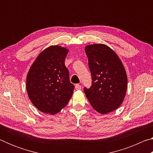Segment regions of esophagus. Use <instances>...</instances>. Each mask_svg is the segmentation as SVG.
<instances>
[{
    "mask_svg": "<svg viewBox=\"0 0 153 153\" xmlns=\"http://www.w3.org/2000/svg\"><path fill=\"white\" fill-rule=\"evenodd\" d=\"M75 88H76V90H81L82 88V86H80L79 84H76V86H75Z\"/></svg>",
    "mask_w": 153,
    "mask_h": 153,
    "instance_id": "34e87169",
    "label": "esophagus"
}]
</instances>
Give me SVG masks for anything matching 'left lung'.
<instances>
[{"label": "left lung", "mask_w": 153, "mask_h": 153, "mask_svg": "<svg viewBox=\"0 0 153 153\" xmlns=\"http://www.w3.org/2000/svg\"><path fill=\"white\" fill-rule=\"evenodd\" d=\"M92 76V86L84 88L92 107L105 114L120 107L125 98L128 77L120 59L108 46L102 44L85 48Z\"/></svg>", "instance_id": "8db88e82"}]
</instances>
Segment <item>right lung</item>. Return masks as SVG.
Listing matches in <instances>:
<instances>
[{
  "mask_svg": "<svg viewBox=\"0 0 153 153\" xmlns=\"http://www.w3.org/2000/svg\"><path fill=\"white\" fill-rule=\"evenodd\" d=\"M69 51L60 46H51L41 52L28 72L26 90L31 102L45 113H59L67 105L74 86L65 65Z\"/></svg>",
  "mask_w": 153,
  "mask_h": 153,
  "instance_id": "right-lung-1",
  "label": "right lung"
}]
</instances>
